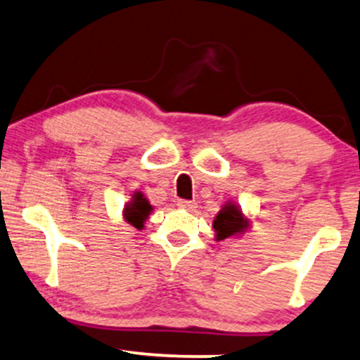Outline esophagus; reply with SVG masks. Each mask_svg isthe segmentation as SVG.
<instances>
[{
	"label": "esophagus",
	"mask_w": 360,
	"mask_h": 360,
	"mask_svg": "<svg viewBox=\"0 0 360 360\" xmlns=\"http://www.w3.org/2000/svg\"><path fill=\"white\" fill-rule=\"evenodd\" d=\"M177 206H179L181 209H186V211H194L195 202L188 201V199H179V201H177Z\"/></svg>",
	"instance_id": "esophagus-1"
}]
</instances>
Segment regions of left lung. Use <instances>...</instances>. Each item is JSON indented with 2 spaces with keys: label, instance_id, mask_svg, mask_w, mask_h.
Wrapping results in <instances>:
<instances>
[{
  "label": "left lung",
  "instance_id": "1",
  "mask_svg": "<svg viewBox=\"0 0 360 360\" xmlns=\"http://www.w3.org/2000/svg\"><path fill=\"white\" fill-rule=\"evenodd\" d=\"M212 227L216 231V238L221 240L243 233L245 227H248V221L244 219L240 209L229 202L217 214L216 219L212 222Z\"/></svg>",
  "mask_w": 360,
  "mask_h": 360
}]
</instances>
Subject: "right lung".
<instances>
[{
    "label": "right lung",
    "instance_id": "obj_1",
    "mask_svg": "<svg viewBox=\"0 0 360 360\" xmlns=\"http://www.w3.org/2000/svg\"><path fill=\"white\" fill-rule=\"evenodd\" d=\"M151 211L153 206L148 202V199H144V195L141 193H136L133 195V201L124 207V217L129 224H133L136 227V229H143L144 221L148 219Z\"/></svg>",
    "mask_w": 360,
    "mask_h": 360
}]
</instances>
